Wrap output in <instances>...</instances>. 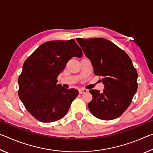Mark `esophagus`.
I'll use <instances>...</instances> for the list:
<instances>
[{
  "label": "esophagus",
  "mask_w": 153,
  "mask_h": 153,
  "mask_svg": "<svg viewBox=\"0 0 153 153\" xmlns=\"http://www.w3.org/2000/svg\"><path fill=\"white\" fill-rule=\"evenodd\" d=\"M87 92H88V90L85 88H80L79 90V94H84V93H86Z\"/></svg>",
  "instance_id": "obj_1"
}]
</instances>
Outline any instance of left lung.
<instances>
[{
	"mask_svg": "<svg viewBox=\"0 0 153 153\" xmlns=\"http://www.w3.org/2000/svg\"><path fill=\"white\" fill-rule=\"evenodd\" d=\"M91 61L96 76L102 77V92L90 90L89 110L96 117L112 120L121 116L138 89V74L125 51L105 38H76Z\"/></svg>",
	"mask_w": 153,
	"mask_h": 153,
	"instance_id": "left-lung-1",
	"label": "left lung"
}]
</instances>
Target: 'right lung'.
Here are the masks:
<instances>
[{
  "instance_id": "right-lung-1",
  "label": "right lung",
  "mask_w": 153,
  "mask_h": 153,
  "mask_svg": "<svg viewBox=\"0 0 153 153\" xmlns=\"http://www.w3.org/2000/svg\"><path fill=\"white\" fill-rule=\"evenodd\" d=\"M82 55L73 39L53 40L41 45L25 60L18 78V95L36 120L50 123L66 115L78 90L56 84V79L69 60Z\"/></svg>"
}]
</instances>
